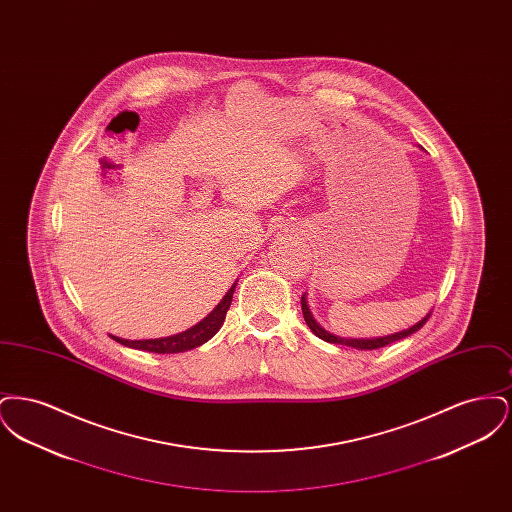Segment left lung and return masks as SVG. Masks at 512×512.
I'll return each instance as SVG.
<instances>
[{
  "instance_id": "8db88e82",
  "label": "left lung",
  "mask_w": 512,
  "mask_h": 512,
  "mask_svg": "<svg viewBox=\"0 0 512 512\" xmlns=\"http://www.w3.org/2000/svg\"><path fill=\"white\" fill-rule=\"evenodd\" d=\"M420 149H422V147H420ZM301 311H303V318H305L307 326L311 328V332H313L317 338L328 341V343H338V345H347V347H353V349H361V351L380 349V347H384V345H390L393 341L403 340V338L414 334L416 330H420V328L426 324L428 317H430V313H428L426 317L422 318V320H418L411 328L401 330V332H395V334H390V336H380V338H341V336H336V334L328 332L326 328H322V326L318 324L317 318L313 317V313H311V309H309L307 293H303V297H301Z\"/></svg>"
}]
</instances>
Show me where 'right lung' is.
Masks as SVG:
<instances>
[{
  "label": "right lung",
  "mask_w": 512,
  "mask_h": 512,
  "mask_svg": "<svg viewBox=\"0 0 512 512\" xmlns=\"http://www.w3.org/2000/svg\"><path fill=\"white\" fill-rule=\"evenodd\" d=\"M238 280L230 286V290L224 293V297L220 299L219 305L203 318L192 328L174 334V336H167V338H155V340H122L117 336H111L113 340L119 341L121 345L126 347H134V349H142V351H149V353H182V351H190L199 345H203L205 341L211 340L222 326L226 313L230 309L232 303V295L236 290Z\"/></svg>",
  "instance_id": "right-lung-1"
}]
</instances>
